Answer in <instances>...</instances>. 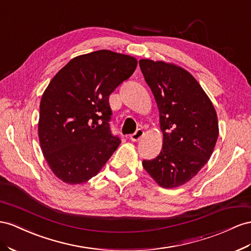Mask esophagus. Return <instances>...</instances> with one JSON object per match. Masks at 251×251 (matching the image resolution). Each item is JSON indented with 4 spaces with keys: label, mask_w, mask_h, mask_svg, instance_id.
Masks as SVG:
<instances>
[{
    "label": "esophagus",
    "mask_w": 251,
    "mask_h": 251,
    "mask_svg": "<svg viewBox=\"0 0 251 251\" xmlns=\"http://www.w3.org/2000/svg\"><path fill=\"white\" fill-rule=\"evenodd\" d=\"M144 135H145L144 130H142V128H138L136 132L131 135L130 138H131L132 141H139L142 138V136H144Z\"/></svg>",
    "instance_id": "34e87169"
}]
</instances>
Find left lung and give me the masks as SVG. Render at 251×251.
<instances>
[{
  "mask_svg": "<svg viewBox=\"0 0 251 251\" xmlns=\"http://www.w3.org/2000/svg\"><path fill=\"white\" fill-rule=\"evenodd\" d=\"M139 66L157 103L164 135L158 156L142 166L158 186H182L211 157L218 115L201 84L181 66L150 59H140Z\"/></svg>",
  "mask_w": 251,
  "mask_h": 251,
  "instance_id": "1",
  "label": "left lung"
}]
</instances>
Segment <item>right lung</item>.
Here are the masks:
<instances>
[{"instance_id": "add662e5", "label": "right lung", "mask_w": 251, "mask_h": 251, "mask_svg": "<svg viewBox=\"0 0 251 251\" xmlns=\"http://www.w3.org/2000/svg\"><path fill=\"white\" fill-rule=\"evenodd\" d=\"M136 66V58L101 50L73 58L50 80L40 102L38 135L47 165L60 180H90L118 148L109 125V96Z\"/></svg>"}]
</instances>
